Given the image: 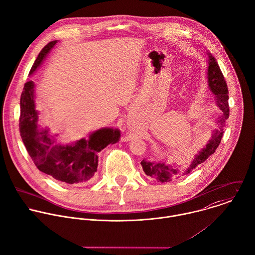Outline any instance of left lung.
Segmentation results:
<instances>
[{
	"instance_id": "left-lung-1",
	"label": "left lung",
	"mask_w": 255,
	"mask_h": 255,
	"mask_svg": "<svg viewBox=\"0 0 255 255\" xmlns=\"http://www.w3.org/2000/svg\"><path fill=\"white\" fill-rule=\"evenodd\" d=\"M209 55V67H208V83L212 92L216 96V102L218 107L222 110L223 115L218 120L219 129L213 131L212 137L209 140L205 148H203L194 158L193 162L187 168L174 167L171 165H166L164 163L153 162L147 159H143L141 162L143 171L147 176H150L161 183L171 182L175 179H178L182 176L188 175L196 169V167L203 162H205L211 155H213L217 148L219 147L223 135H224V126L226 120L230 116V106H229V90L228 85L225 80L224 74L216 60V58L208 51Z\"/></svg>"
}]
</instances>
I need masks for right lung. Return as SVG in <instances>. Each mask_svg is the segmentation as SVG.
I'll list each match as a JSON object with an SVG mask.
<instances>
[{"mask_svg":"<svg viewBox=\"0 0 255 255\" xmlns=\"http://www.w3.org/2000/svg\"><path fill=\"white\" fill-rule=\"evenodd\" d=\"M56 42L50 41L41 49L29 75L41 65ZM37 115L34 83L29 80L25 82L20 95V137L36 168L63 184L73 185L90 180L97 171L98 153L109 144L117 143L120 138L119 129L102 128L92 132L88 140L83 138L72 144H57L46 128H39Z\"/></svg>","mask_w":255,"mask_h":255,"instance_id":"1","label":"right lung"}]
</instances>
